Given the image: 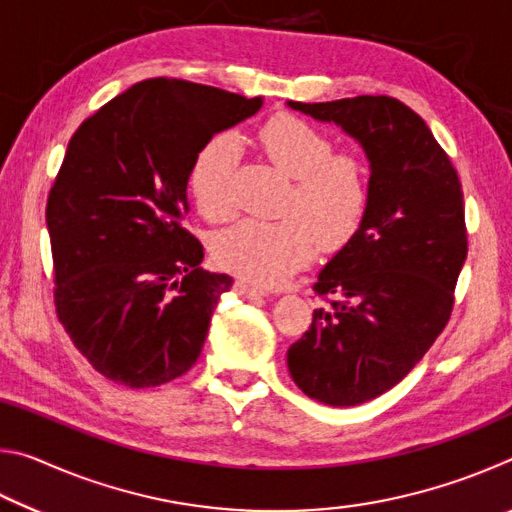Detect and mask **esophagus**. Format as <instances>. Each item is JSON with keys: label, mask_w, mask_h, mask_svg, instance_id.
Returning <instances> with one entry per match:
<instances>
[{"label": "esophagus", "mask_w": 512, "mask_h": 512, "mask_svg": "<svg viewBox=\"0 0 512 512\" xmlns=\"http://www.w3.org/2000/svg\"><path fill=\"white\" fill-rule=\"evenodd\" d=\"M235 293L237 296H244V298H253V296H262V289L255 287V284L244 282V280H237L235 282Z\"/></svg>", "instance_id": "34e87169"}]
</instances>
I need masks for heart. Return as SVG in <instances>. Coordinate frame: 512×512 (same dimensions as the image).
Segmentation results:
<instances>
[{"mask_svg":"<svg viewBox=\"0 0 512 512\" xmlns=\"http://www.w3.org/2000/svg\"><path fill=\"white\" fill-rule=\"evenodd\" d=\"M268 160L293 180L282 221L244 219L214 239L216 264L246 282L271 287L305 266L316 244L334 253L350 244L370 207V173L354 153L336 151L332 137L309 121L275 115L257 131ZM237 146L214 137L196 155L189 189L207 221H225L235 212L232 180Z\"/></svg>","mask_w":512,"mask_h":512,"instance_id":"obj_1","label":"heart"}]
</instances>
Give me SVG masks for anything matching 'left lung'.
I'll return each instance as SVG.
<instances>
[{"label": "left lung", "instance_id": "8db88e82", "mask_svg": "<svg viewBox=\"0 0 512 512\" xmlns=\"http://www.w3.org/2000/svg\"><path fill=\"white\" fill-rule=\"evenodd\" d=\"M334 121L370 160V207L314 284L316 309L287 363L311 400L357 406L386 393L443 332L467 257L463 189L420 115L393 97L289 101Z\"/></svg>", "mask_w": 512, "mask_h": 512}]
</instances>
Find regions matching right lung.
<instances>
[{"label": "right lung", "mask_w": 512, "mask_h": 512, "mask_svg": "<svg viewBox=\"0 0 512 512\" xmlns=\"http://www.w3.org/2000/svg\"><path fill=\"white\" fill-rule=\"evenodd\" d=\"M262 108L180 79L135 83L69 140L47 198L60 325L115 384L153 388L194 366L232 287L203 271L183 219L196 155Z\"/></svg>", "instance_id": "right-lung-1"}]
</instances>
